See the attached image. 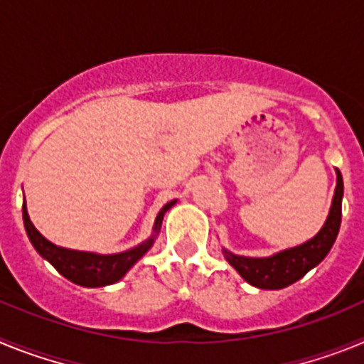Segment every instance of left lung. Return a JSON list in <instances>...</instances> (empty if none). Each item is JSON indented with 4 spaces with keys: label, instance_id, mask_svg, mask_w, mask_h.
Returning <instances> with one entry per match:
<instances>
[{
    "label": "left lung",
    "instance_id": "left-lung-1",
    "mask_svg": "<svg viewBox=\"0 0 364 364\" xmlns=\"http://www.w3.org/2000/svg\"><path fill=\"white\" fill-rule=\"evenodd\" d=\"M337 184L333 191L330 213L324 220L319 233L299 246L288 247L269 257H244L235 255L230 250L222 247L224 259L239 272L240 277L260 290H281L302 279L311 268L332 250L341 228V204H343V176L336 169Z\"/></svg>",
    "mask_w": 364,
    "mask_h": 364
}]
</instances>
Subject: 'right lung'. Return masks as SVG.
I'll return each mask as SVG.
<instances>
[{"instance_id":"obj_1","label":"right lung","mask_w":364,"mask_h":364,"mask_svg":"<svg viewBox=\"0 0 364 364\" xmlns=\"http://www.w3.org/2000/svg\"><path fill=\"white\" fill-rule=\"evenodd\" d=\"M175 204L176 200L167 202L162 210L159 211V215L154 218L153 233H151L149 239H146L144 242L138 244V246L131 247V250H125V252L120 253H111V255H102V253L95 252H80V250H69V247L56 246V244H53L50 240H47L31 222L25 200L23 224L28 240H31V244L34 246V250H36L47 262H50V264L58 269L60 275L69 279L74 284L85 286V288H100V286H109L120 281L125 273L129 272L138 260L142 259V257L149 252L151 246L154 244V239H156L160 233L164 215H166L167 210H171Z\"/></svg>"}]
</instances>
